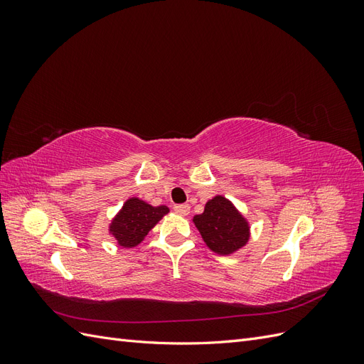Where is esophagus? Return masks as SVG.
<instances>
[{
    "label": "esophagus",
    "instance_id": "obj_1",
    "mask_svg": "<svg viewBox=\"0 0 364 364\" xmlns=\"http://www.w3.org/2000/svg\"><path fill=\"white\" fill-rule=\"evenodd\" d=\"M174 211L181 215H188L190 214V205L182 203V205H174Z\"/></svg>",
    "mask_w": 364,
    "mask_h": 364
}]
</instances>
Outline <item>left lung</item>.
Returning <instances> with one entry per match:
<instances>
[{
  "label": "left lung",
  "instance_id": "1",
  "mask_svg": "<svg viewBox=\"0 0 364 364\" xmlns=\"http://www.w3.org/2000/svg\"><path fill=\"white\" fill-rule=\"evenodd\" d=\"M206 246L218 255H229L249 241V223L223 196L208 200L205 211L193 218Z\"/></svg>",
  "mask_w": 364,
  "mask_h": 364
}]
</instances>
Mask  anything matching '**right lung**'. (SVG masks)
I'll list each match as a JSON object with an SVG mask.
<instances>
[{
	"instance_id": "obj_1",
	"label": "right lung",
	"mask_w": 364,
	"mask_h": 364,
	"mask_svg": "<svg viewBox=\"0 0 364 364\" xmlns=\"http://www.w3.org/2000/svg\"><path fill=\"white\" fill-rule=\"evenodd\" d=\"M167 213V206H151L138 197H130L112 220L109 232L119 246L135 247Z\"/></svg>"
}]
</instances>
